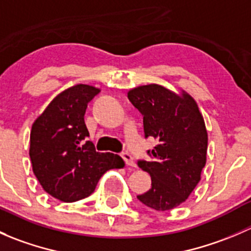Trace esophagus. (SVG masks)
Wrapping results in <instances>:
<instances>
[{"instance_id": "esophagus-1", "label": "esophagus", "mask_w": 251, "mask_h": 251, "mask_svg": "<svg viewBox=\"0 0 251 251\" xmlns=\"http://www.w3.org/2000/svg\"><path fill=\"white\" fill-rule=\"evenodd\" d=\"M120 155H121V158L124 159V161L126 163V165L131 166V168H136V163H135V160H133V158L131 154L126 153V151H123Z\"/></svg>"}]
</instances>
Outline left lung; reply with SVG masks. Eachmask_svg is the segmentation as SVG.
Segmentation results:
<instances>
[{
  "label": "left lung",
  "instance_id": "8db88e82",
  "mask_svg": "<svg viewBox=\"0 0 251 251\" xmlns=\"http://www.w3.org/2000/svg\"><path fill=\"white\" fill-rule=\"evenodd\" d=\"M128 100L143 115L146 138L158 144L138 166L151 177V188L138 201L156 211L178 206L201 181L206 163L207 132L196 100L183 91L176 95L164 86H138Z\"/></svg>",
  "mask_w": 251,
  "mask_h": 251
}]
</instances>
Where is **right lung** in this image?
Here are the masks:
<instances>
[{
	"instance_id": "add662e5",
	"label": "right lung",
	"mask_w": 251,
	"mask_h": 251,
	"mask_svg": "<svg viewBox=\"0 0 251 251\" xmlns=\"http://www.w3.org/2000/svg\"><path fill=\"white\" fill-rule=\"evenodd\" d=\"M100 88L72 86L48 104L32 124L30 159L32 171L50 196L73 203L93 193L103 174L124 168L113 153H100L85 124L86 108Z\"/></svg>"
}]
</instances>
